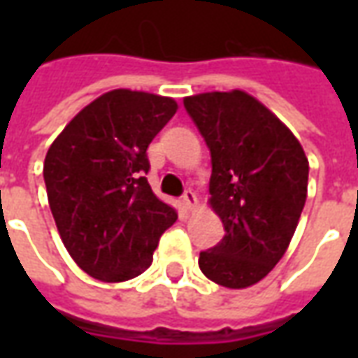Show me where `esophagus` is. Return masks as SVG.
<instances>
[{
	"instance_id": "obj_1",
	"label": "esophagus",
	"mask_w": 358,
	"mask_h": 358,
	"mask_svg": "<svg viewBox=\"0 0 358 358\" xmlns=\"http://www.w3.org/2000/svg\"><path fill=\"white\" fill-rule=\"evenodd\" d=\"M195 201H197V197H195L194 192H192V189H186L184 195H182V205H184L187 210H192L195 207Z\"/></svg>"
}]
</instances>
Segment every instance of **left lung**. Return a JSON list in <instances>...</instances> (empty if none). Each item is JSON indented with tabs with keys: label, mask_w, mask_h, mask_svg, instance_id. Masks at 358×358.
<instances>
[{
	"label": "left lung",
	"mask_w": 358,
	"mask_h": 358,
	"mask_svg": "<svg viewBox=\"0 0 358 358\" xmlns=\"http://www.w3.org/2000/svg\"><path fill=\"white\" fill-rule=\"evenodd\" d=\"M210 151V207L224 238L199 253L215 284L241 289L284 257L307 199L308 161L297 138L263 103L241 90L184 99Z\"/></svg>",
	"instance_id": "1"
}]
</instances>
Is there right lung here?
Listing matches in <instances>:
<instances>
[{
    "label": "right lung",
    "instance_id": "right-lung-1",
    "mask_svg": "<svg viewBox=\"0 0 358 358\" xmlns=\"http://www.w3.org/2000/svg\"><path fill=\"white\" fill-rule=\"evenodd\" d=\"M178 105L113 90L86 105L43 163L51 215L74 263L101 282L140 276L176 210L149 186L148 148Z\"/></svg>",
    "mask_w": 358,
    "mask_h": 358
}]
</instances>
